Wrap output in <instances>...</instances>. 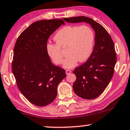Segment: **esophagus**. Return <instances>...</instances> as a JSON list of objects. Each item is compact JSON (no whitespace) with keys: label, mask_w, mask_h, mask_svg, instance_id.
<instances>
[{"label":"esophagus","mask_w":130,"mask_h":130,"mask_svg":"<svg viewBox=\"0 0 130 130\" xmlns=\"http://www.w3.org/2000/svg\"><path fill=\"white\" fill-rule=\"evenodd\" d=\"M71 72H72V71L71 70H67V71H66V74H67V75H69Z\"/></svg>","instance_id":"obj_1"}]
</instances>
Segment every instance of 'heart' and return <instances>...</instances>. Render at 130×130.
Listing matches in <instances>:
<instances>
[{
  "mask_svg": "<svg viewBox=\"0 0 130 130\" xmlns=\"http://www.w3.org/2000/svg\"><path fill=\"white\" fill-rule=\"evenodd\" d=\"M94 39V32L88 26H67L55 34L54 40L56 44H46V52L55 64L61 65L63 62L61 48L67 47L66 53L68 55L63 67L71 69L79 61L82 62L89 58L93 47Z\"/></svg>",
  "mask_w": 130,
  "mask_h": 130,
  "instance_id": "heart-1",
  "label": "heart"
}]
</instances>
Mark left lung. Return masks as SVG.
I'll return each mask as SVG.
<instances>
[{
	"mask_svg": "<svg viewBox=\"0 0 130 130\" xmlns=\"http://www.w3.org/2000/svg\"><path fill=\"white\" fill-rule=\"evenodd\" d=\"M63 19L68 23H86L95 31L93 50L86 62L75 69L76 79L73 85L76 95L84 99H94L104 92L113 76L117 61L114 42L106 29L89 17Z\"/></svg>",
	"mask_w": 130,
	"mask_h": 130,
	"instance_id": "left-lung-1",
	"label": "left lung"
}]
</instances>
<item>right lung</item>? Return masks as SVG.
Returning a JSON list of instances; mask_svg holds the SVG:
<instances>
[{"mask_svg":"<svg viewBox=\"0 0 130 130\" xmlns=\"http://www.w3.org/2000/svg\"><path fill=\"white\" fill-rule=\"evenodd\" d=\"M65 23L61 19L36 22L23 31L15 42L12 71L19 90L38 107L51 103L57 88L66 77L64 69L52 63L46 46L50 36Z\"/></svg>","mask_w":130,"mask_h":130,"instance_id":"obj_1","label":"right lung"}]
</instances>
